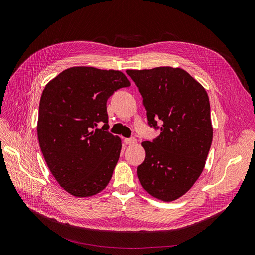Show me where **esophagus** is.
<instances>
[{
  "label": "esophagus",
  "instance_id": "34e87169",
  "mask_svg": "<svg viewBox=\"0 0 255 255\" xmlns=\"http://www.w3.org/2000/svg\"><path fill=\"white\" fill-rule=\"evenodd\" d=\"M125 142H126L127 144H134V143L137 142V139H136L135 137H129V138H126Z\"/></svg>",
  "mask_w": 255,
  "mask_h": 255
}]
</instances>
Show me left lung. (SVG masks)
<instances>
[{
    "mask_svg": "<svg viewBox=\"0 0 255 255\" xmlns=\"http://www.w3.org/2000/svg\"><path fill=\"white\" fill-rule=\"evenodd\" d=\"M127 73L142 96L148 125L160 130L152 141L142 142L145 158L137 168L138 179L151 196L172 201L203 171L213 140L210 100L202 85L180 68Z\"/></svg>",
    "mask_w": 255,
    "mask_h": 255,
    "instance_id": "8db88e82",
    "label": "left lung"
}]
</instances>
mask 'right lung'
Masks as SVG:
<instances>
[{"mask_svg": "<svg viewBox=\"0 0 255 255\" xmlns=\"http://www.w3.org/2000/svg\"><path fill=\"white\" fill-rule=\"evenodd\" d=\"M128 86L120 71L73 67L44 87L38 140L50 171L69 194L96 195L111 181L121 140L107 130L106 102L116 90Z\"/></svg>", "mask_w": 255, "mask_h": 255, "instance_id": "1", "label": "right lung"}]
</instances>
